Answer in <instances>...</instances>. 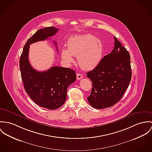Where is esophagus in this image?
<instances>
[{
  "instance_id": "34e87169",
  "label": "esophagus",
  "mask_w": 152,
  "mask_h": 152,
  "mask_svg": "<svg viewBox=\"0 0 152 152\" xmlns=\"http://www.w3.org/2000/svg\"><path fill=\"white\" fill-rule=\"evenodd\" d=\"M83 78V75H81V74H80V73H77V79L78 80H80L82 79Z\"/></svg>"
}]
</instances>
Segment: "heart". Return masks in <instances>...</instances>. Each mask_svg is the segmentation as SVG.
Instances as JSON below:
<instances>
[{
    "label": "heart",
    "mask_w": 152,
    "mask_h": 152,
    "mask_svg": "<svg viewBox=\"0 0 152 152\" xmlns=\"http://www.w3.org/2000/svg\"><path fill=\"white\" fill-rule=\"evenodd\" d=\"M103 53V46L98 39L91 34L75 35L69 38L68 50L63 49L61 58L67 64L74 62L72 56L77 57L78 63L83 69L95 67L99 63Z\"/></svg>",
    "instance_id": "heart-1"
}]
</instances>
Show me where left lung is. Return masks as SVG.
Wrapping results in <instances>:
<instances>
[{
    "label": "left lung",
    "instance_id": "1",
    "mask_svg": "<svg viewBox=\"0 0 152 152\" xmlns=\"http://www.w3.org/2000/svg\"><path fill=\"white\" fill-rule=\"evenodd\" d=\"M86 74L92 85L87 97L90 105L97 109L111 107L120 101L131 81L129 53L114 37L113 50Z\"/></svg>",
    "mask_w": 152,
    "mask_h": 152
}]
</instances>
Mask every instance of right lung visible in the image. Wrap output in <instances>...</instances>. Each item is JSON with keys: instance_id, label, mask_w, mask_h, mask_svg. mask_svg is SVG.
I'll return each instance as SVG.
<instances>
[{"instance_id": "1", "label": "right lung", "mask_w": 152, "mask_h": 152, "mask_svg": "<svg viewBox=\"0 0 152 152\" xmlns=\"http://www.w3.org/2000/svg\"><path fill=\"white\" fill-rule=\"evenodd\" d=\"M58 31L56 28L49 27L37 31L25 44L20 58V69L25 91L36 104L50 110L57 109L64 103L67 88L76 80V72L59 66L38 71L30 64L28 53L31 44L45 41L55 35ZM54 43L56 46L57 43ZM56 48L58 52V47Z\"/></svg>"}]
</instances>
